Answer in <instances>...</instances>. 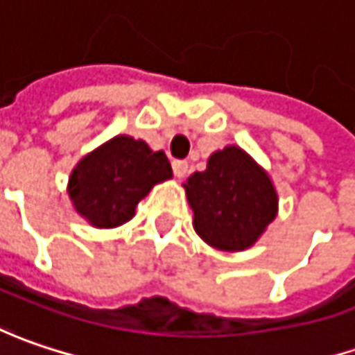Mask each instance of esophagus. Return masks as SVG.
I'll return each instance as SVG.
<instances>
[{
	"mask_svg": "<svg viewBox=\"0 0 355 355\" xmlns=\"http://www.w3.org/2000/svg\"><path fill=\"white\" fill-rule=\"evenodd\" d=\"M173 171H175V177L182 178L189 173V162L187 161H175L173 162Z\"/></svg>",
	"mask_w": 355,
	"mask_h": 355,
	"instance_id": "1",
	"label": "esophagus"
}]
</instances>
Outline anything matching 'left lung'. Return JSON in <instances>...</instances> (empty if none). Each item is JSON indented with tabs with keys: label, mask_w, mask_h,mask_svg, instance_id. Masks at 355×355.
Listing matches in <instances>:
<instances>
[{
	"label": "left lung",
	"mask_w": 355,
	"mask_h": 355,
	"mask_svg": "<svg viewBox=\"0 0 355 355\" xmlns=\"http://www.w3.org/2000/svg\"><path fill=\"white\" fill-rule=\"evenodd\" d=\"M184 189L196 234L220 250L252 246L276 218L278 196L272 180L239 147L214 153L207 171L189 177Z\"/></svg>",
	"instance_id": "8db88e82"
}]
</instances>
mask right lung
<instances>
[{
    "label": "right lung",
    "mask_w": 355,
    "mask_h": 355,
    "mask_svg": "<svg viewBox=\"0 0 355 355\" xmlns=\"http://www.w3.org/2000/svg\"><path fill=\"white\" fill-rule=\"evenodd\" d=\"M173 177L162 150L145 141L121 135L87 155L69 178V196L77 212L97 228H113L131 220L139 200Z\"/></svg>",
    "instance_id": "right-lung-1"
}]
</instances>
